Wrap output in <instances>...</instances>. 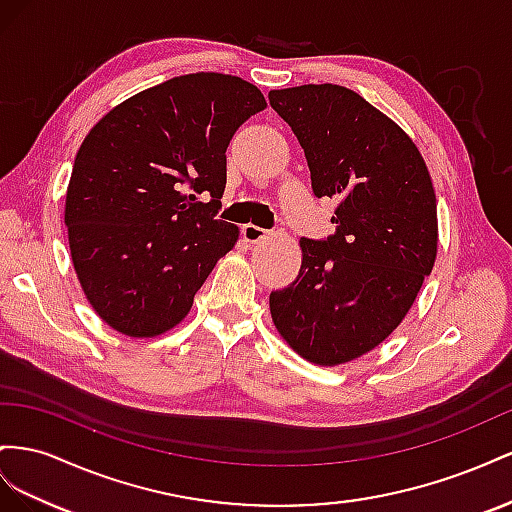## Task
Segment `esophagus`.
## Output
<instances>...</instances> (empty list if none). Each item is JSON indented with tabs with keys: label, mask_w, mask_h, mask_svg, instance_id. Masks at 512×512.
<instances>
[{
	"label": "esophagus",
	"mask_w": 512,
	"mask_h": 512,
	"mask_svg": "<svg viewBox=\"0 0 512 512\" xmlns=\"http://www.w3.org/2000/svg\"><path fill=\"white\" fill-rule=\"evenodd\" d=\"M242 236H244V240L246 242H251V244H255V242H261L264 240L266 236H268V231L266 229H261V227H257V225H242Z\"/></svg>",
	"instance_id": "obj_1"
}]
</instances>
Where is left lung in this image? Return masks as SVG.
Returning a JSON list of instances; mask_svg holds the SVG:
<instances>
[{"mask_svg": "<svg viewBox=\"0 0 512 512\" xmlns=\"http://www.w3.org/2000/svg\"><path fill=\"white\" fill-rule=\"evenodd\" d=\"M298 137L315 197L339 199L328 240L300 238L296 281L270 294L276 330L321 367L352 362L397 328L431 274L437 203L405 130L343 85L268 94Z\"/></svg>", "mask_w": 512, "mask_h": 512, "instance_id": "left-lung-1", "label": "left lung"}]
</instances>
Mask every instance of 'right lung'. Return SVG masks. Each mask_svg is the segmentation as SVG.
I'll list each match as a JSON object with an SVG mask.
<instances>
[{
    "label": "right lung",
    "mask_w": 512,
    "mask_h": 512,
    "mask_svg": "<svg viewBox=\"0 0 512 512\" xmlns=\"http://www.w3.org/2000/svg\"><path fill=\"white\" fill-rule=\"evenodd\" d=\"M266 105L240 77L193 72L130 96L87 133L64 221L83 294L113 330L152 339L178 326L236 246L240 229L214 218L225 152Z\"/></svg>",
    "instance_id": "add662e5"
}]
</instances>
